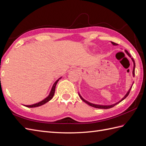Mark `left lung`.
<instances>
[{
  "label": "left lung",
  "mask_w": 146,
  "mask_h": 146,
  "mask_svg": "<svg viewBox=\"0 0 146 146\" xmlns=\"http://www.w3.org/2000/svg\"><path fill=\"white\" fill-rule=\"evenodd\" d=\"M111 43L113 45V46H117L118 45V44H116V43H115V42H111ZM125 52H126V54L128 55L129 57L131 58V60H132V61H133V76L134 77V71H135V62H134V59L131 57V55L129 54V52L127 51L126 50H125ZM133 83H133V84H132V85H131V88H129V89L128 90V91L127 92V93L126 94V95L123 97V98L119 100V101H118V102H117V103H115V104H112V105H108V106H104V105H99V104H92V103H91V102H88V101H87L86 100H85V99H84L83 98H82V96L80 94V93L78 92V94H79V96H80V98L81 99V100H83V101H84L85 103H86L88 105H89V106H91V107H95V108H97V109H110V108H111V107H113L115 105H117V104H119V102H121L122 100H124L127 96H128V95H129V92H130V91H131V88H132V86H133Z\"/></svg>",
  "instance_id": "left-lung-1"
}]
</instances>
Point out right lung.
Returning a JSON list of instances; mask_svg holds the SVG:
<instances>
[{"instance_id": "1", "label": "right lung", "mask_w": 146, "mask_h": 146, "mask_svg": "<svg viewBox=\"0 0 146 146\" xmlns=\"http://www.w3.org/2000/svg\"><path fill=\"white\" fill-rule=\"evenodd\" d=\"M62 77H60V78H58V79L56 81L55 83H54L53 86H52V89L50 90V92L49 93V94H48V96L47 97V98H45L44 99H43L42 100H41V101L37 102L36 104H32V105H23L25 106V107H29V108H33V107H39V106H41L44 105V104H45L46 103L48 102L49 100H50L52 98L54 97V95L55 94V87H56V85H57L58 81H59L60 79H61Z\"/></svg>"}]
</instances>
